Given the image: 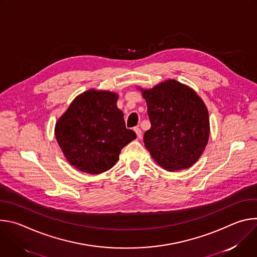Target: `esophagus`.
I'll use <instances>...</instances> for the list:
<instances>
[{
	"label": "esophagus",
	"mask_w": 257,
	"mask_h": 257,
	"mask_svg": "<svg viewBox=\"0 0 257 257\" xmlns=\"http://www.w3.org/2000/svg\"><path fill=\"white\" fill-rule=\"evenodd\" d=\"M134 131H135V133H136V135H137V138L140 139V138L142 137V131L140 130V128L135 127V128H134Z\"/></svg>",
	"instance_id": "esophagus-1"
}]
</instances>
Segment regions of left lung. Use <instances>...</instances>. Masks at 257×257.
<instances>
[{"instance_id": "left-lung-1", "label": "left lung", "mask_w": 257, "mask_h": 257, "mask_svg": "<svg viewBox=\"0 0 257 257\" xmlns=\"http://www.w3.org/2000/svg\"><path fill=\"white\" fill-rule=\"evenodd\" d=\"M138 89L148 104L152 123L143 137L146 150L168 172L190 168L204 152L209 138L205 103L195 90L175 79Z\"/></svg>"}]
</instances>
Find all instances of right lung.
Returning a JSON list of instances; mask_svg holds the SVG:
<instances>
[{
	"label": "right lung",
	"instance_id": "add662e5",
	"mask_svg": "<svg viewBox=\"0 0 257 257\" xmlns=\"http://www.w3.org/2000/svg\"><path fill=\"white\" fill-rule=\"evenodd\" d=\"M119 95L88 89L77 95L58 119L55 135L68 163L96 175L113 168L122 149L136 138L117 106Z\"/></svg>",
	"mask_w": 257,
	"mask_h": 257
}]
</instances>
